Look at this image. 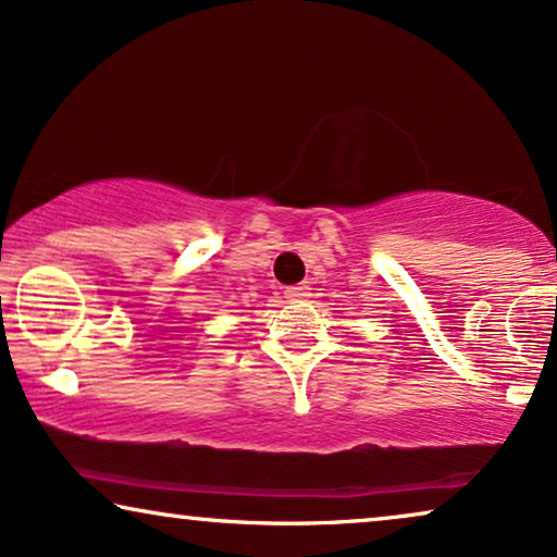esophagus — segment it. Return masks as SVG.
Here are the masks:
<instances>
[{
  "label": "esophagus",
  "instance_id": "34e87169",
  "mask_svg": "<svg viewBox=\"0 0 557 557\" xmlns=\"http://www.w3.org/2000/svg\"><path fill=\"white\" fill-rule=\"evenodd\" d=\"M309 296H311V288L304 286V284H299V286H288V288H286V299L292 301V304L309 301Z\"/></svg>",
  "mask_w": 557,
  "mask_h": 557
}]
</instances>
